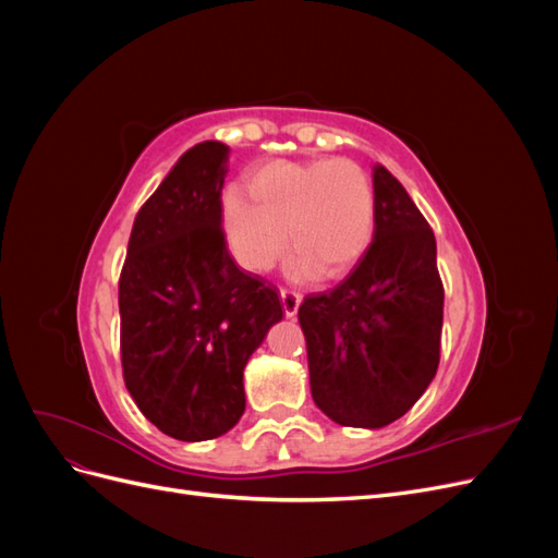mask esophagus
<instances>
[{
  "label": "esophagus",
  "mask_w": 558,
  "mask_h": 558,
  "mask_svg": "<svg viewBox=\"0 0 558 558\" xmlns=\"http://www.w3.org/2000/svg\"><path fill=\"white\" fill-rule=\"evenodd\" d=\"M279 298H281L283 314L289 316V318H293L298 314V307H300V293H295L293 289H281Z\"/></svg>",
  "instance_id": "obj_1"
}]
</instances>
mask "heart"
I'll list each match as a JSON object with an SVG mask.
<instances>
[{
	"label": "heart",
	"instance_id": "heart-1",
	"mask_svg": "<svg viewBox=\"0 0 558 558\" xmlns=\"http://www.w3.org/2000/svg\"><path fill=\"white\" fill-rule=\"evenodd\" d=\"M246 195H228L226 232L251 272L272 267L289 242L295 277L342 279L373 242L375 185L353 160H272L251 174Z\"/></svg>",
	"mask_w": 558,
	"mask_h": 558
}]
</instances>
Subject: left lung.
Segmentation results:
<instances>
[{
    "label": "left lung",
    "instance_id": "1",
    "mask_svg": "<svg viewBox=\"0 0 558 558\" xmlns=\"http://www.w3.org/2000/svg\"><path fill=\"white\" fill-rule=\"evenodd\" d=\"M373 185V244L344 281L298 310L316 408L353 428L388 426L424 396L442 337L433 230L386 167H375Z\"/></svg>",
    "mask_w": 558,
    "mask_h": 558
}]
</instances>
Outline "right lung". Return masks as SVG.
<instances>
[{
    "mask_svg": "<svg viewBox=\"0 0 558 558\" xmlns=\"http://www.w3.org/2000/svg\"><path fill=\"white\" fill-rule=\"evenodd\" d=\"M228 146L202 142L150 195L118 281L123 379L165 435L202 442L244 414V365L281 320L272 283L234 265L221 228Z\"/></svg>",
    "mask_w": 558,
    "mask_h": 558,
    "instance_id": "1",
    "label": "right lung"
}]
</instances>
